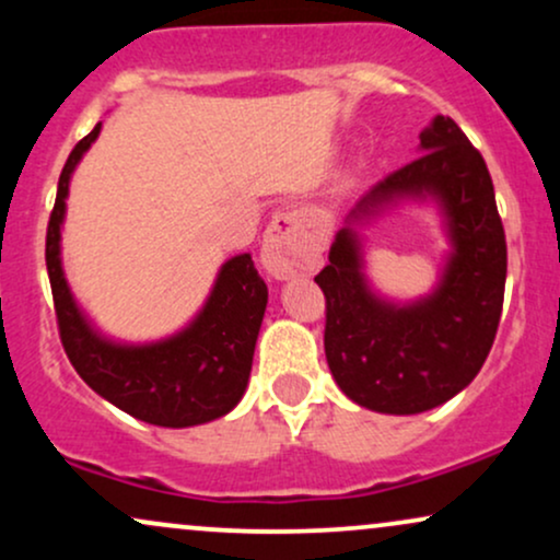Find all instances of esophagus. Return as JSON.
Instances as JSON below:
<instances>
[{
  "label": "esophagus",
  "mask_w": 560,
  "mask_h": 560,
  "mask_svg": "<svg viewBox=\"0 0 560 560\" xmlns=\"http://www.w3.org/2000/svg\"><path fill=\"white\" fill-rule=\"evenodd\" d=\"M316 253H313L307 234L302 231L298 213H279L271 221L262 240V266L273 279H289V276L313 268Z\"/></svg>",
  "instance_id": "esophagus-1"
}]
</instances>
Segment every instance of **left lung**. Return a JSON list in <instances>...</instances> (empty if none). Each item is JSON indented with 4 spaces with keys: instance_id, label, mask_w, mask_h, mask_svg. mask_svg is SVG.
I'll list each match as a JSON object with an SVG mask.
<instances>
[{
    "instance_id": "8db88e82",
    "label": "left lung",
    "mask_w": 560,
    "mask_h": 560,
    "mask_svg": "<svg viewBox=\"0 0 560 560\" xmlns=\"http://www.w3.org/2000/svg\"><path fill=\"white\" fill-rule=\"evenodd\" d=\"M402 197H434L453 253L429 298L395 305L363 276L358 234L345 226L316 276L326 298L324 350L334 382L378 413L410 416L447 402L485 365L503 313L508 249L485 158L458 124L436 115L421 155L392 171L347 215L371 218Z\"/></svg>"
}]
</instances>
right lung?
<instances>
[{"instance_id":"right-lung-1","label":"right lung","mask_w":560,"mask_h":560,"mask_svg":"<svg viewBox=\"0 0 560 560\" xmlns=\"http://www.w3.org/2000/svg\"><path fill=\"white\" fill-rule=\"evenodd\" d=\"M102 124L68 155L47 226V271L66 355L96 395L155 427H197L226 416L247 389L268 287L247 253L223 262L213 292L184 331L152 345H118L92 329L70 294L60 260L68 184Z\"/></svg>"}]
</instances>
